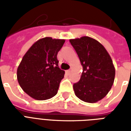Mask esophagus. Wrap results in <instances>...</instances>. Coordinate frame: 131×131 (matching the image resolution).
Here are the masks:
<instances>
[{"label":"esophagus","instance_id":"esophagus-1","mask_svg":"<svg viewBox=\"0 0 131 131\" xmlns=\"http://www.w3.org/2000/svg\"><path fill=\"white\" fill-rule=\"evenodd\" d=\"M70 72H71V71H70V70H67V71H65V73H66V74H67V75H69Z\"/></svg>","mask_w":131,"mask_h":131}]
</instances>
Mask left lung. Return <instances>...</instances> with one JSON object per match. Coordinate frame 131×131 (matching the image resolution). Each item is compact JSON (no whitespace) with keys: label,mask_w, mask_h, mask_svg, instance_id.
I'll list each match as a JSON object with an SVG mask.
<instances>
[{"label":"left lung","mask_w":131,"mask_h":131,"mask_svg":"<svg viewBox=\"0 0 131 131\" xmlns=\"http://www.w3.org/2000/svg\"><path fill=\"white\" fill-rule=\"evenodd\" d=\"M69 41L83 67L80 81L73 85L75 95L86 102H97L107 95L114 83L115 69L112 58L104 46L92 38Z\"/></svg>","instance_id":"obj_1"}]
</instances>
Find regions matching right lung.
<instances>
[{"label": "right lung", "mask_w": 131, "mask_h": 131, "mask_svg": "<svg viewBox=\"0 0 131 131\" xmlns=\"http://www.w3.org/2000/svg\"><path fill=\"white\" fill-rule=\"evenodd\" d=\"M64 42V39L43 38L24 55L17 77L21 88L32 98L46 100L57 93L64 71L58 67L57 55Z\"/></svg>", "instance_id": "obj_1"}]
</instances>
